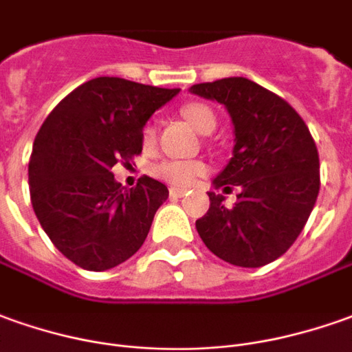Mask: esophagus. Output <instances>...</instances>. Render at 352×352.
<instances>
[{"instance_id": "obj_1", "label": "esophagus", "mask_w": 352, "mask_h": 352, "mask_svg": "<svg viewBox=\"0 0 352 352\" xmlns=\"http://www.w3.org/2000/svg\"><path fill=\"white\" fill-rule=\"evenodd\" d=\"M186 191L180 190V188H170V197L172 199H178V197H184Z\"/></svg>"}]
</instances>
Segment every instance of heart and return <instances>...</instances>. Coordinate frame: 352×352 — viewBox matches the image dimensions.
<instances>
[{
    "instance_id": "heart-1",
    "label": "heart",
    "mask_w": 352,
    "mask_h": 352,
    "mask_svg": "<svg viewBox=\"0 0 352 352\" xmlns=\"http://www.w3.org/2000/svg\"><path fill=\"white\" fill-rule=\"evenodd\" d=\"M182 116L190 122L199 134H210L217 128V116L212 113V109H208L203 103H190L182 109ZM157 138V130L153 124H145L142 130V142L145 147L155 144ZM207 172L205 162L201 161H180V159H164V161L157 162L153 166V174L161 180L168 182L172 186H180V188H188L199 176Z\"/></svg>"
}]
</instances>
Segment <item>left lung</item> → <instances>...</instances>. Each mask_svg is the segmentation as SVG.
I'll use <instances>...</instances> for the list:
<instances>
[{"label":"left lung","instance_id":"obj_1","mask_svg":"<svg viewBox=\"0 0 352 352\" xmlns=\"http://www.w3.org/2000/svg\"><path fill=\"white\" fill-rule=\"evenodd\" d=\"M191 94L226 107L234 151L212 180L224 191L239 186L228 208L208 191L207 214L195 222L218 258L258 268L282 256L307 224L320 190V161L309 128L289 103L241 76L195 84Z\"/></svg>","mask_w":352,"mask_h":352}]
</instances>
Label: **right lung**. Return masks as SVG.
<instances>
[{"label": "right lung", "instance_id": "1", "mask_svg": "<svg viewBox=\"0 0 352 352\" xmlns=\"http://www.w3.org/2000/svg\"><path fill=\"white\" fill-rule=\"evenodd\" d=\"M178 94L99 76L70 91L40 128L28 162L34 212L80 268H115L144 245L168 190L149 176L126 190L111 168L142 153L144 126Z\"/></svg>", "mask_w": 352, "mask_h": 352}]
</instances>
